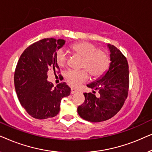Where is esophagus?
Masks as SVG:
<instances>
[{
    "mask_svg": "<svg viewBox=\"0 0 152 152\" xmlns=\"http://www.w3.org/2000/svg\"><path fill=\"white\" fill-rule=\"evenodd\" d=\"M77 92V91L75 88H71V94H74V93H75Z\"/></svg>",
    "mask_w": 152,
    "mask_h": 152,
    "instance_id": "esophagus-1",
    "label": "esophagus"
}]
</instances>
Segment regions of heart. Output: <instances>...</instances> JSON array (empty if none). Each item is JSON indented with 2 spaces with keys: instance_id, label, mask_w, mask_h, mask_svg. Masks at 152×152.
<instances>
[{
  "instance_id": "b5f03b06",
  "label": "heart",
  "mask_w": 152,
  "mask_h": 152,
  "mask_svg": "<svg viewBox=\"0 0 152 152\" xmlns=\"http://www.w3.org/2000/svg\"><path fill=\"white\" fill-rule=\"evenodd\" d=\"M74 54L82 57L81 67L86 68L93 77L97 78L102 75L109 66V57L106 52L97 50V48L89 42L75 43L71 46ZM56 60L58 65L64 66L67 61L65 52L59 50L56 54ZM68 82L74 86H78L82 83L86 82L88 74L86 70H68L65 73Z\"/></svg>"
}]
</instances>
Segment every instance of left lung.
Instances as JSON below:
<instances>
[{
  "label": "left lung",
  "mask_w": 152,
  "mask_h": 152,
  "mask_svg": "<svg viewBox=\"0 0 152 152\" xmlns=\"http://www.w3.org/2000/svg\"><path fill=\"white\" fill-rule=\"evenodd\" d=\"M110 61L108 70L95 82L87 84L97 90L99 97L92 93H84L85 101L77 108L79 115L92 122L107 120L121 109L127 97L129 77L126 57L117 48L108 44ZM93 91V93H95Z\"/></svg>",
  "instance_id": "obj_1"
}]
</instances>
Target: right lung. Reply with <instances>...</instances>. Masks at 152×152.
<instances>
[{
  "mask_svg": "<svg viewBox=\"0 0 152 152\" xmlns=\"http://www.w3.org/2000/svg\"><path fill=\"white\" fill-rule=\"evenodd\" d=\"M64 39H43L33 43L20 55L14 72V86L20 104L36 119L55 117L60 111L63 97L70 93L65 82L54 87L48 82L49 68H59L56 60L58 50L65 44Z\"/></svg>",
  "mask_w": 152,
  "mask_h": 152,
  "instance_id": "obj_1",
  "label": "right lung"
}]
</instances>
